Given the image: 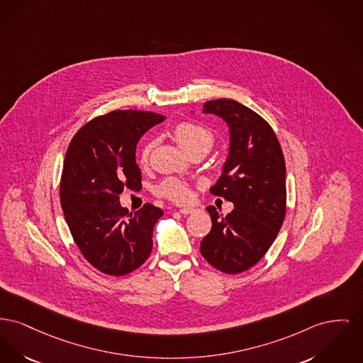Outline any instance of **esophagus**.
I'll use <instances>...</instances> for the list:
<instances>
[{
  "label": "esophagus",
  "instance_id": "esophagus-1",
  "mask_svg": "<svg viewBox=\"0 0 363 363\" xmlns=\"http://www.w3.org/2000/svg\"><path fill=\"white\" fill-rule=\"evenodd\" d=\"M194 211H196L194 208H181L179 210V213H182V215H188V213H192Z\"/></svg>",
  "mask_w": 363,
  "mask_h": 363
}]
</instances>
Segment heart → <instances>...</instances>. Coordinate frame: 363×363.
<instances>
[{
  "mask_svg": "<svg viewBox=\"0 0 363 363\" xmlns=\"http://www.w3.org/2000/svg\"><path fill=\"white\" fill-rule=\"evenodd\" d=\"M174 137L178 144L186 150L189 155L194 152L207 153L213 148L215 143V134L211 128L203 126L196 122H181L174 128ZM153 147L152 141H147L140 150V162L147 163L150 159V150ZM157 193L170 199L175 203H186L191 200L189 186L178 179V178H167L159 186Z\"/></svg>",
  "mask_w": 363,
  "mask_h": 363,
  "instance_id": "1",
  "label": "heart"
}]
</instances>
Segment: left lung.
Returning <instances> with one entry per match:
<instances>
[{
  "label": "left lung",
  "mask_w": 363,
  "mask_h": 363,
  "mask_svg": "<svg viewBox=\"0 0 363 363\" xmlns=\"http://www.w3.org/2000/svg\"><path fill=\"white\" fill-rule=\"evenodd\" d=\"M204 113L229 126V153L211 193L232 201L222 216L210 206L213 228L201 240L204 259L226 274L251 269L274 242L285 218V160L270 125L235 100L207 101Z\"/></svg>",
  "instance_id": "8db88e82"
}]
</instances>
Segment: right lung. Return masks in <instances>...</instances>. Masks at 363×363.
<instances>
[{
  "label": "right lung",
  "instance_id": "1",
  "mask_svg": "<svg viewBox=\"0 0 363 363\" xmlns=\"http://www.w3.org/2000/svg\"><path fill=\"white\" fill-rule=\"evenodd\" d=\"M164 119L147 111H112L86 123L69 143L60 203L75 244L101 273L125 276L150 257L153 228L163 211L148 203L128 213L119 194L125 186L141 188L137 144Z\"/></svg>",
  "mask_w": 363,
  "mask_h": 363
}]
</instances>
